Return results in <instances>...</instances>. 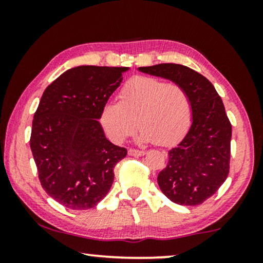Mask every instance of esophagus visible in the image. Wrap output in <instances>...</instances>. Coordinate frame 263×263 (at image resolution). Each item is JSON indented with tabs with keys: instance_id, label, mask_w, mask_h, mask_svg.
Listing matches in <instances>:
<instances>
[{
	"instance_id": "esophagus-1",
	"label": "esophagus",
	"mask_w": 263,
	"mask_h": 263,
	"mask_svg": "<svg viewBox=\"0 0 263 263\" xmlns=\"http://www.w3.org/2000/svg\"><path fill=\"white\" fill-rule=\"evenodd\" d=\"M145 153H146L145 151H141V149H135V148L128 149V154L133 157H142V156H145Z\"/></svg>"
}]
</instances>
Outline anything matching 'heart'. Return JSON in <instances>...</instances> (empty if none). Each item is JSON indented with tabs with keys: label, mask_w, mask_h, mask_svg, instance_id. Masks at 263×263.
Segmentation results:
<instances>
[{
	"label": "heart",
	"mask_w": 263,
	"mask_h": 263,
	"mask_svg": "<svg viewBox=\"0 0 263 263\" xmlns=\"http://www.w3.org/2000/svg\"><path fill=\"white\" fill-rule=\"evenodd\" d=\"M118 98L120 103L107 102L100 112L102 125L116 143L134 135L139 127L142 142L171 146L185 135L192 123V99L178 84L136 77L121 88Z\"/></svg>",
	"instance_id": "1"
}]
</instances>
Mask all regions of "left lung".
<instances>
[{"label": "left lung", "mask_w": 263, "mask_h": 263, "mask_svg": "<svg viewBox=\"0 0 263 263\" xmlns=\"http://www.w3.org/2000/svg\"><path fill=\"white\" fill-rule=\"evenodd\" d=\"M139 70L168 79L189 93L192 127L168 151L167 165L158 175V184L172 202L201 204L217 193L230 171L232 127L220 96L208 79L182 64L160 63Z\"/></svg>", "instance_id": "1"}]
</instances>
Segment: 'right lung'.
<instances>
[{"label":"right lung","instance_id":"add662e5","mask_svg":"<svg viewBox=\"0 0 263 263\" xmlns=\"http://www.w3.org/2000/svg\"><path fill=\"white\" fill-rule=\"evenodd\" d=\"M127 67L79 66L43 93L32 122L30 146L49 196L74 211L89 210L112 185L114 168L127 148L111 143L100 112Z\"/></svg>","mask_w":263,"mask_h":263}]
</instances>
